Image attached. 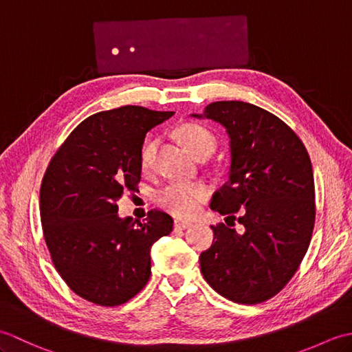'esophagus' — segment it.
<instances>
[{"mask_svg":"<svg viewBox=\"0 0 352 352\" xmlns=\"http://www.w3.org/2000/svg\"><path fill=\"white\" fill-rule=\"evenodd\" d=\"M189 227H190L189 222L178 221V219L174 221V230H186V228H189Z\"/></svg>","mask_w":352,"mask_h":352,"instance_id":"1","label":"esophagus"}]
</instances>
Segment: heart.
Here are the masks:
<instances>
[{"instance_id":"1","label":"heart","mask_w":352,"mask_h":352,"mask_svg":"<svg viewBox=\"0 0 352 352\" xmlns=\"http://www.w3.org/2000/svg\"><path fill=\"white\" fill-rule=\"evenodd\" d=\"M178 134L195 157L203 154L210 155L214 151L216 138L204 125L195 122L183 124L178 129ZM157 145H159V139L154 136L146 138L140 145L139 166L144 174H149L154 168ZM208 195H210V189L201 182L170 183L157 192L155 201L164 212L175 218H193L199 212L201 206L206 203Z\"/></svg>"}]
</instances>
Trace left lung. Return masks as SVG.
<instances>
[{"label":"left lung","instance_id":"1","mask_svg":"<svg viewBox=\"0 0 352 352\" xmlns=\"http://www.w3.org/2000/svg\"><path fill=\"white\" fill-rule=\"evenodd\" d=\"M204 116L226 126L231 139L228 182L210 207L243 231L212 226L201 272L227 300L260 304L286 286L309 250L316 216L310 157L286 122L254 104L216 101Z\"/></svg>","mask_w":352,"mask_h":352}]
</instances>
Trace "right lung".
<instances>
[{
    "mask_svg": "<svg viewBox=\"0 0 352 352\" xmlns=\"http://www.w3.org/2000/svg\"><path fill=\"white\" fill-rule=\"evenodd\" d=\"M174 111L122 106L86 118L51 157L41 184V221L56 271L83 300L115 307L151 276V245L172 218L149 210L138 222L118 216V199L140 183L146 133Z\"/></svg>",
    "mask_w": 352,
    "mask_h": 352,
    "instance_id": "add662e5",
    "label": "right lung"
}]
</instances>
